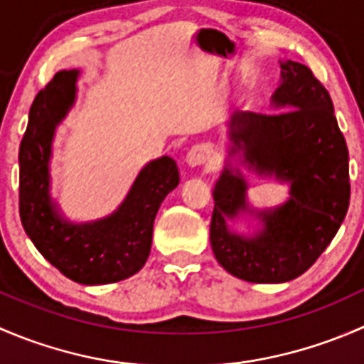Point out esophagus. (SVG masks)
<instances>
[{"mask_svg": "<svg viewBox=\"0 0 364 364\" xmlns=\"http://www.w3.org/2000/svg\"><path fill=\"white\" fill-rule=\"evenodd\" d=\"M208 160H209V149H208V146H204V144L193 146V148L186 153V164H188L190 167L204 165Z\"/></svg>", "mask_w": 364, "mask_h": 364, "instance_id": "esophagus-1", "label": "esophagus"}]
</instances>
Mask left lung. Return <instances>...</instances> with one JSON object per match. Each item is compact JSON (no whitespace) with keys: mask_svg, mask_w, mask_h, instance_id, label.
<instances>
[{"mask_svg":"<svg viewBox=\"0 0 364 364\" xmlns=\"http://www.w3.org/2000/svg\"><path fill=\"white\" fill-rule=\"evenodd\" d=\"M282 68L274 112L234 114L230 139L259 174L291 183V199L260 211L264 230L247 240L225 223L247 209L245 179L225 168L213 193V253L223 269L253 284L303 274L338 232L350 200L347 142L328 90L304 65L287 61Z\"/></svg>","mask_w":364,"mask_h":364,"instance_id":"left-lung-1","label":"left lung"}]
</instances>
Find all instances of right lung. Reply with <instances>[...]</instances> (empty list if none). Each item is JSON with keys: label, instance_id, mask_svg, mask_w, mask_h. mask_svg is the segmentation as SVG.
I'll return each instance as SVG.
<instances>
[{"label": "right lung", "instance_id": "right-lung-1", "mask_svg": "<svg viewBox=\"0 0 364 364\" xmlns=\"http://www.w3.org/2000/svg\"><path fill=\"white\" fill-rule=\"evenodd\" d=\"M75 70H61L36 93L19 148V213L36 250L70 280L114 284L137 273L151 250L160 204L178 186V165L151 161L135 179L116 213L100 222L68 223L49 197V156L54 128L75 98Z\"/></svg>", "mask_w": 364, "mask_h": 364}]
</instances>
